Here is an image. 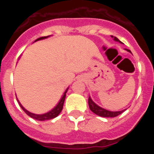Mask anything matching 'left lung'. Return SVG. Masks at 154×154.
Listing matches in <instances>:
<instances>
[{
	"label": "left lung",
	"instance_id": "obj_1",
	"mask_svg": "<svg viewBox=\"0 0 154 154\" xmlns=\"http://www.w3.org/2000/svg\"><path fill=\"white\" fill-rule=\"evenodd\" d=\"M113 37V36H112ZM114 40L116 41V42H121L117 38H116L114 37ZM128 51H130V50H128ZM88 103H89V106L90 110L92 112H93L94 113L96 114V115L99 116H103V117H116V116H119V114H121L122 112H123L126 109L122 110V111H116V112H111V111H109V110L101 108L100 106H97L96 103H94L92 101V99H91L90 97H89V99H88Z\"/></svg>",
	"mask_w": 154,
	"mask_h": 154
}]
</instances>
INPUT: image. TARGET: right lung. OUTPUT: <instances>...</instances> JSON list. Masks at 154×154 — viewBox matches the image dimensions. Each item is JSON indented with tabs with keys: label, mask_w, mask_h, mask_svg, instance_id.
Here are the masks:
<instances>
[{
	"label": "right lung",
	"mask_w": 154,
	"mask_h": 154,
	"mask_svg": "<svg viewBox=\"0 0 154 154\" xmlns=\"http://www.w3.org/2000/svg\"><path fill=\"white\" fill-rule=\"evenodd\" d=\"M48 36H45V37H41V38H38L37 40H35V42L36 41H38V40H42V39H45L46 38H48ZM69 89V88H68ZM68 89L65 90V92H64V95L62 96V99H61V100L59 101V103H58V105H57L55 107V108L53 109L52 110H51L50 112H47V113H45V114H42V115H37V114H34V113H31V112H28V110H26L24 108V107L21 106V104L20 103H19L18 101V103L19 105H20V106L21 107V109H22L23 110H24V112H25V113L27 114L28 116H29L30 117L33 118V119H36V120H39V121H44V120H48V119H54V118H55L56 116H58V115H59V113H60L61 112H62V109H63V105H64V102H65V96H66V92H67L68 91Z\"/></svg>",
	"instance_id": "1"
}]
</instances>
